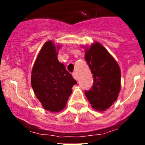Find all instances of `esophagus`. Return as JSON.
<instances>
[{
    "mask_svg": "<svg viewBox=\"0 0 145 145\" xmlns=\"http://www.w3.org/2000/svg\"><path fill=\"white\" fill-rule=\"evenodd\" d=\"M72 76H73V77H74V78L75 80H77V74H76V73L73 72L72 73Z\"/></svg>",
    "mask_w": 145,
    "mask_h": 145,
    "instance_id": "34e87169",
    "label": "esophagus"
}]
</instances>
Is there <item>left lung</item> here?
<instances>
[{"label": "left lung", "instance_id": "obj_1", "mask_svg": "<svg viewBox=\"0 0 145 145\" xmlns=\"http://www.w3.org/2000/svg\"><path fill=\"white\" fill-rule=\"evenodd\" d=\"M85 59L93 74V85L85 91L93 108L105 110L117 100L120 90L121 73L118 64L101 44L94 43L85 52Z\"/></svg>", "mask_w": 145, "mask_h": 145}]
</instances>
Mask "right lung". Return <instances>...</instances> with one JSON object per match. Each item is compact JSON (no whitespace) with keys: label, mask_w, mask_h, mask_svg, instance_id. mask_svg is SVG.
Wrapping results in <instances>:
<instances>
[{"label":"right lung","mask_w":145,"mask_h":145,"mask_svg":"<svg viewBox=\"0 0 145 145\" xmlns=\"http://www.w3.org/2000/svg\"><path fill=\"white\" fill-rule=\"evenodd\" d=\"M76 84L65 65L58 61L56 46L52 41L45 43L31 72V86L43 107L51 112L62 110Z\"/></svg>","instance_id":"add662e5"}]
</instances>
